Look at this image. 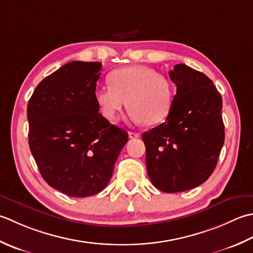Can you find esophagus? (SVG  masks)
I'll return each mask as SVG.
<instances>
[{"label": "esophagus", "instance_id": "obj_1", "mask_svg": "<svg viewBox=\"0 0 253 253\" xmlns=\"http://www.w3.org/2000/svg\"><path fill=\"white\" fill-rule=\"evenodd\" d=\"M138 136H140V133L128 132V137H130V138H137Z\"/></svg>", "mask_w": 253, "mask_h": 253}]
</instances>
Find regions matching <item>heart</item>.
I'll use <instances>...</instances> for the list:
<instances>
[{
    "label": "heart",
    "mask_w": 253,
    "mask_h": 253,
    "mask_svg": "<svg viewBox=\"0 0 253 253\" xmlns=\"http://www.w3.org/2000/svg\"><path fill=\"white\" fill-rule=\"evenodd\" d=\"M108 83L110 86L98 87L94 94L108 121L119 120L126 106L134 121L148 126L164 121L171 110V82L153 69L142 65L118 69L108 76Z\"/></svg>",
    "instance_id": "b5f03b06"
}]
</instances>
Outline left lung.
Wrapping results in <instances>:
<instances>
[{
	"instance_id": "1",
	"label": "left lung",
	"mask_w": 253,
	"mask_h": 253,
	"mask_svg": "<svg viewBox=\"0 0 253 253\" xmlns=\"http://www.w3.org/2000/svg\"><path fill=\"white\" fill-rule=\"evenodd\" d=\"M176 84L166 121L142 134L152 183L163 192L187 191L213 173L224 145L223 100L213 82L185 64L169 72Z\"/></svg>"
}]
</instances>
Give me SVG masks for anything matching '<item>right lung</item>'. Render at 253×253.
I'll return each mask as SVG.
<instances>
[{"label":"right lung","mask_w":253,"mask_h":253,"mask_svg":"<svg viewBox=\"0 0 253 253\" xmlns=\"http://www.w3.org/2000/svg\"><path fill=\"white\" fill-rule=\"evenodd\" d=\"M100 70L99 62L66 63L40 82L27 106L29 147L41 176L69 197L101 192L128 138L99 113Z\"/></svg>","instance_id":"add662e5"}]
</instances>
